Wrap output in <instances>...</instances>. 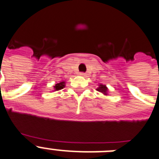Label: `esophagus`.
Wrapping results in <instances>:
<instances>
[{
    "mask_svg": "<svg viewBox=\"0 0 159 159\" xmlns=\"http://www.w3.org/2000/svg\"><path fill=\"white\" fill-rule=\"evenodd\" d=\"M80 75H82V76H85V75H86L87 74L85 72H80Z\"/></svg>",
    "mask_w": 159,
    "mask_h": 159,
    "instance_id": "1",
    "label": "esophagus"
}]
</instances>
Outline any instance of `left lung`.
Masks as SVG:
<instances>
[{
  "mask_svg": "<svg viewBox=\"0 0 159 159\" xmlns=\"http://www.w3.org/2000/svg\"><path fill=\"white\" fill-rule=\"evenodd\" d=\"M97 91L99 92H102V94H104V95H107V88L105 85H102V84H100L99 87V88H97Z\"/></svg>",
  "mask_w": 159,
  "mask_h": 159,
  "instance_id": "1",
  "label": "left lung"
}]
</instances>
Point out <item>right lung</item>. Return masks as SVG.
<instances>
[{
	"instance_id": "right-lung-1",
	"label": "right lung",
	"mask_w": 159,
	"mask_h": 159,
	"mask_svg": "<svg viewBox=\"0 0 159 159\" xmlns=\"http://www.w3.org/2000/svg\"><path fill=\"white\" fill-rule=\"evenodd\" d=\"M64 87V82L63 81V82H60L59 83V84H57L56 85L54 86V89L55 91H59V90H61L63 89Z\"/></svg>"
}]
</instances>
